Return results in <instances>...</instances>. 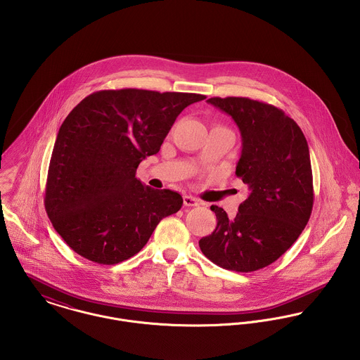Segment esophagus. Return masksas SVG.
<instances>
[{"label":"esophagus","mask_w":360,"mask_h":360,"mask_svg":"<svg viewBox=\"0 0 360 360\" xmlns=\"http://www.w3.org/2000/svg\"><path fill=\"white\" fill-rule=\"evenodd\" d=\"M184 204L186 205V207H198L200 205V200L196 199V198H193V196H184Z\"/></svg>","instance_id":"1"}]
</instances>
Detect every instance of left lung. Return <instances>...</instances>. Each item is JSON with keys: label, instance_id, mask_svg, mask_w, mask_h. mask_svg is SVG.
<instances>
[{"label": "left lung", "instance_id": "obj_1", "mask_svg": "<svg viewBox=\"0 0 360 360\" xmlns=\"http://www.w3.org/2000/svg\"><path fill=\"white\" fill-rule=\"evenodd\" d=\"M232 116L243 149L236 176L250 195L235 218L211 205L215 231L201 252L224 269L254 272L281 257L307 226L314 207V179L307 139L298 124L274 105L250 98H210Z\"/></svg>", "mask_w": 360, "mask_h": 360}]
</instances>
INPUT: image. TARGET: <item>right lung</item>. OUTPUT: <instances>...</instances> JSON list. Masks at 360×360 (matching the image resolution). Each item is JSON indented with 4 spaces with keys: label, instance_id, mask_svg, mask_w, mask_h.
I'll return each mask as SVG.
<instances>
[{
    "label": "right lung",
    "instance_id": "obj_1",
    "mask_svg": "<svg viewBox=\"0 0 360 360\" xmlns=\"http://www.w3.org/2000/svg\"><path fill=\"white\" fill-rule=\"evenodd\" d=\"M205 95L138 88L96 91L69 113L49 161L44 204L60 238L81 257L115 265L150 239L182 207L176 192L136 176L179 113Z\"/></svg>",
    "mask_w": 360,
    "mask_h": 360
}]
</instances>
